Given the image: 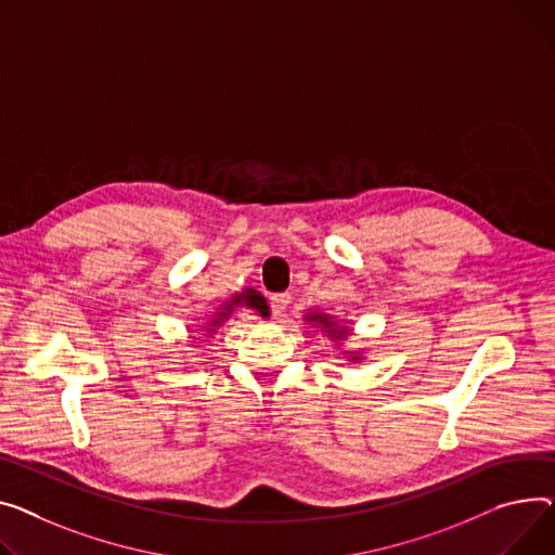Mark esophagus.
I'll return each instance as SVG.
<instances>
[{"mask_svg":"<svg viewBox=\"0 0 555 555\" xmlns=\"http://www.w3.org/2000/svg\"><path fill=\"white\" fill-rule=\"evenodd\" d=\"M289 294L285 292V294H274L272 297V314L279 319V317H283L285 314V310H287V306H289Z\"/></svg>","mask_w":555,"mask_h":555,"instance_id":"34e87169","label":"esophagus"}]
</instances>
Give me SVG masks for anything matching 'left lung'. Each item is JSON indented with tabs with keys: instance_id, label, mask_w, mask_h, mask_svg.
<instances>
[{
	"instance_id": "left-lung-1",
	"label": "left lung",
	"mask_w": 555,
	"mask_h": 555,
	"mask_svg": "<svg viewBox=\"0 0 555 555\" xmlns=\"http://www.w3.org/2000/svg\"><path fill=\"white\" fill-rule=\"evenodd\" d=\"M310 323H314V325H319V327H323V332H327V337H332V339H344L346 335H348V330L346 327H339V325H335V321H332V317H327V314H321V312H312V314H308L306 317ZM359 359V354H354L350 361H357Z\"/></svg>"
}]
</instances>
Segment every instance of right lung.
Returning <instances> with one entry per match:
<instances>
[{"label":"right lung","mask_w":555,"mask_h":555,"mask_svg":"<svg viewBox=\"0 0 555 555\" xmlns=\"http://www.w3.org/2000/svg\"><path fill=\"white\" fill-rule=\"evenodd\" d=\"M236 306H245V308H251L254 312H258L261 317H268L270 312H268V304H266V299L261 297V294H258L256 289H251V287H247L245 292H241V294H234V297L230 299V301H225L223 306L218 308V312H216V317L207 323V332L211 335V332H216V327L223 323L232 312H234V308Z\"/></svg>","instance_id":"1"}]
</instances>
